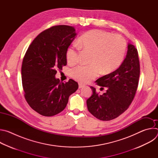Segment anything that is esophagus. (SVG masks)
<instances>
[{
	"mask_svg": "<svg viewBox=\"0 0 158 158\" xmlns=\"http://www.w3.org/2000/svg\"><path fill=\"white\" fill-rule=\"evenodd\" d=\"M85 86V85H84V84H81V83H79V89H81V88H82V87H84Z\"/></svg>",
	"mask_w": 158,
	"mask_h": 158,
	"instance_id": "esophagus-1",
	"label": "esophagus"
}]
</instances>
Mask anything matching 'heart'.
Instances as JSON below:
<instances>
[{"mask_svg": "<svg viewBox=\"0 0 158 158\" xmlns=\"http://www.w3.org/2000/svg\"><path fill=\"white\" fill-rule=\"evenodd\" d=\"M79 48L91 52L89 65H79L72 70V76L76 81L89 82L96 77L100 72L108 74L115 71L124 60L126 51L125 40L119 35L102 30L90 31L80 37L77 40ZM79 49L74 46L66 51L67 62L76 64L79 58Z\"/></svg>", "mask_w": 158, "mask_h": 158, "instance_id": "obj_1", "label": "heart"}]
</instances>
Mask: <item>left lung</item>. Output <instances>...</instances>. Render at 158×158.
Listing matches in <instances>:
<instances>
[{"label":"left lung","instance_id":"left-lung-1","mask_svg":"<svg viewBox=\"0 0 158 158\" xmlns=\"http://www.w3.org/2000/svg\"><path fill=\"white\" fill-rule=\"evenodd\" d=\"M140 74L138 52L131 44L127 45L126 57L115 71L96 81L107 91L99 95L91 86L93 95L86 101L88 110L102 121L114 119L127 109L136 94Z\"/></svg>","mask_w":158,"mask_h":158}]
</instances>
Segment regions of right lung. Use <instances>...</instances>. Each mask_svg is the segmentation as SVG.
Instances as JSON below:
<instances>
[{"label": "right lung", "mask_w": 158, "mask_h": 158, "mask_svg": "<svg viewBox=\"0 0 158 158\" xmlns=\"http://www.w3.org/2000/svg\"><path fill=\"white\" fill-rule=\"evenodd\" d=\"M73 27L53 26L40 33L29 46L22 61V82L24 96L31 107L44 116L62 111L69 97L78 89L70 79L60 82L57 70L66 65V51L76 38Z\"/></svg>", "instance_id": "1"}]
</instances>
